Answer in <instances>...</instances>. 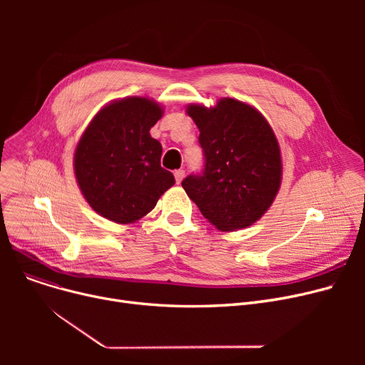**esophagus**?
I'll list each match as a JSON object with an SVG mask.
<instances>
[{
  "instance_id": "esophagus-1",
  "label": "esophagus",
  "mask_w": 365,
  "mask_h": 365,
  "mask_svg": "<svg viewBox=\"0 0 365 365\" xmlns=\"http://www.w3.org/2000/svg\"><path fill=\"white\" fill-rule=\"evenodd\" d=\"M183 178H185V170H176L175 171V179H176V183H180L182 180H183Z\"/></svg>"
}]
</instances>
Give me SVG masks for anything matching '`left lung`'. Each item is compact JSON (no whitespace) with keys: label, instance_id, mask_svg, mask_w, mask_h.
<instances>
[{"label":"left lung","instance_id":"left-lung-1","mask_svg":"<svg viewBox=\"0 0 365 365\" xmlns=\"http://www.w3.org/2000/svg\"><path fill=\"white\" fill-rule=\"evenodd\" d=\"M202 148L201 173L182 186L202 216L220 231L253 225L271 207L281 183V153L275 134L250 105L222 99L215 108L190 105Z\"/></svg>","mask_w":365,"mask_h":365}]
</instances>
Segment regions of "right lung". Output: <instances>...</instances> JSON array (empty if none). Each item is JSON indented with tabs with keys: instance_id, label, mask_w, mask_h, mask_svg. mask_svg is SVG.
I'll return each instance as SVG.
<instances>
[{
	"instance_id": "1",
	"label": "right lung",
	"mask_w": 365,
	"mask_h": 365,
	"mask_svg": "<svg viewBox=\"0 0 365 365\" xmlns=\"http://www.w3.org/2000/svg\"><path fill=\"white\" fill-rule=\"evenodd\" d=\"M163 117L158 103L127 98L105 106L76 146V182L96 213L117 222H136L175 185L161 167V143L149 130Z\"/></svg>"
}]
</instances>
